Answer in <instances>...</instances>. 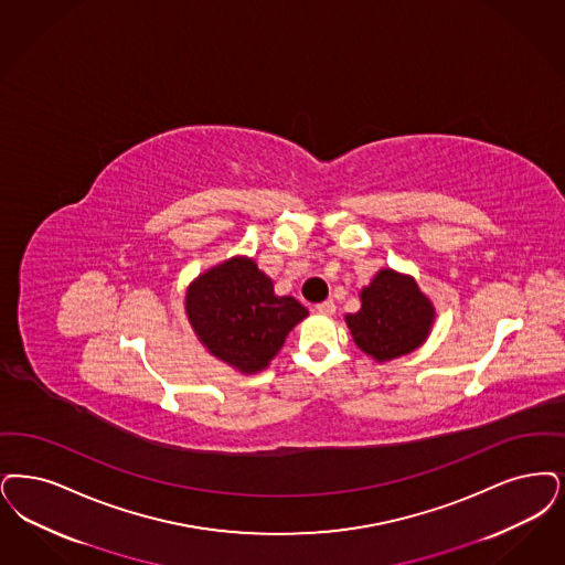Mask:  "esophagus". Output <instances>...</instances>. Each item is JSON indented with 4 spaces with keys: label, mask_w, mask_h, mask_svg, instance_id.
Returning a JSON list of instances; mask_svg holds the SVG:
<instances>
[{
    "label": "esophagus",
    "mask_w": 565,
    "mask_h": 565,
    "mask_svg": "<svg viewBox=\"0 0 565 565\" xmlns=\"http://www.w3.org/2000/svg\"><path fill=\"white\" fill-rule=\"evenodd\" d=\"M334 302L332 300H323V302H317L316 311L317 313H323V316H332L334 313Z\"/></svg>",
    "instance_id": "34e87169"
}]
</instances>
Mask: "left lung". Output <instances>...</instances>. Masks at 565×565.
Here are the masks:
<instances>
[{"mask_svg":"<svg viewBox=\"0 0 565 565\" xmlns=\"http://www.w3.org/2000/svg\"><path fill=\"white\" fill-rule=\"evenodd\" d=\"M362 309L344 317L365 355L391 362L418 349L429 337L435 307L414 277L381 269L362 292Z\"/></svg>","mask_w":565,"mask_h":565,"instance_id":"left-lung-1","label":"left lung"}]
</instances>
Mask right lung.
<instances>
[{"label":"right lung","instance_id":"add662e5","mask_svg":"<svg viewBox=\"0 0 565 565\" xmlns=\"http://www.w3.org/2000/svg\"><path fill=\"white\" fill-rule=\"evenodd\" d=\"M184 311L210 355L244 374L265 370L309 316L292 296H275L271 277L246 256L202 273L186 288Z\"/></svg>","mask_w":565,"mask_h":565}]
</instances>
